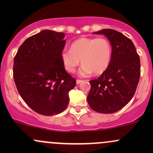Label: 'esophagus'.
<instances>
[{
	"mask_svg": "<svg viewBox=\"0 0 153 153\" xmlns=\"http://www.w3.org/2000/svg\"><path fill=\"white\" fill-rule=\"evenodd\" d=\"M82 82L81 80H76V83H77V84L80 83V82Z\"/></svg>",
	"mask_w": 153,
	"mask_h": 153,
	"instance_id": "34e87169",
	"label": "esophagus"
}]
</instances>
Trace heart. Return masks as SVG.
Listing matches in <instances>:
<instances>
[{
  "label": "heart",
  "mask_w": 153,
  "mask_h": 153,
  "mask_svg": "<svg viewBox=\"0 0 153 153\" xmlns=\"http://www.w3.org/2000/svg\"><path fill=\"white\" fill-rule=\"evenodd\" d=\"M111 52V45L106 39L82 37L73 42L71 50L62 51L61 59L65 69L69 73H74L81 60L80 75L87 76L92 73L100 75L109 66Z\"/></svg>",
  "instance_id": "1"
}]
</instances>
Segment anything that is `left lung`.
Wrapping results in <instances>:
<instances>
[{
    "mask_svg": "<svg viewBox=\"0 0 153 153\" xmlns=\"http://www.w3.org/2000/svg\"><path fill=\"white\" fill-rule=\"evenodd\" d=\"M103 34L111 45L109 66L99 78L90 80L88 103L99 113L112 114L132 99L140 77V60L134 44L122 33L106 29L94 32Z\"/></svg>",
    "mask_w": 153,
    "mask_h": 153,
    "instance_id": "obj_1",
    "label": "left lung"
}]
</instances>
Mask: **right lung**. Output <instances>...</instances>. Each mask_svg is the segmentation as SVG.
<instances>
[{
    "mask_svg": "<svg viewBox=\"0 0 153 153\" xmlns=\"http://www.w3.org/2000/svg\"><path fill=\"white\" fill-rule=\"evenodd\" d=\"M65 34L46 29L26 39L13 60V79L22 98L31 109L45 116L58 114L69 103L76 80L61 59Z\"/></svg>",
    "mask_w": 153,
    "mask_h": 153,
    "instance_id": "right-lung-1",
    "label": "right lung"
}]
</instances>
